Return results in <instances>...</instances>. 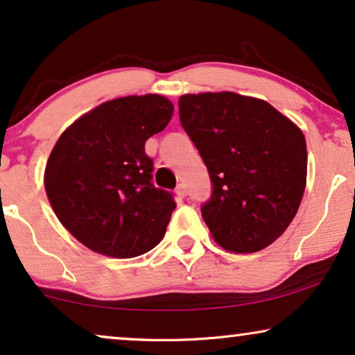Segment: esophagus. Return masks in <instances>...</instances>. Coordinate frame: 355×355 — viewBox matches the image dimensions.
I'll use <instances>...</instances> for the list:
<instances>
[{
	"instance_id": "34e87169",
	"label": "esophagus",
	"mask_w": 355,
	"mask_h": 355,
	"mask_svg": "<svg viewBox=\"0 0 355 355\" xmlns=\"http://www.w3.org/2000/svg\"><path fill=\"white\" fill-rule=\"evenodd\" d=\"M176 196L179 197V198H184L187 196V191H186V187L182 186V184H179V186L176 187Z\"/></svg>"
}]
</instances>
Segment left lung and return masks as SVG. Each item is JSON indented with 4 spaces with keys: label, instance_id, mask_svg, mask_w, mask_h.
I'll return each instance as SVG.
<instances>
[{
    "label": "left lung",
    "instance_id": "obj_1",
    "mask_svg": "<svg viewBox=\"0 0 355 355\" xmlns=\"http://www.w3.org/2000/svg\"><path fill=\"white\" fill-rule=\"evenodd\" d=\"M179 118L211 178V198L202 207L211 239L236 254L273 244L307 184L299 125L265 100L236 92L182 95Z\"/></svg>",
    "mask_w": 355,
    "mask_h": 355
}]
</instances>
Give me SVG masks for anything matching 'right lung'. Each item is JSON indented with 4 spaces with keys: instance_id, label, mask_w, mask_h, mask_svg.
I'll use <instances>...</instances> for the list:
<instances>
[{
    "instance_id": "right-lung-1",
    "label": "right lung",
    "mask_w": 355,
    "mask_h": 355,
    "mask_svg": "<svg viewBox=\"0 0 355 355\" xmlns=\"http://www.w3.org/2000/svg\"><path fill=\"white\" fill-rule=\"evenodd\" d=\"M173 111L163 95L121 96L82 114L58 139L43 176L46 197L87 249L132 259L163 239L176 203L153 187L145 142Z\"/></svg>"
}]
</instances>
